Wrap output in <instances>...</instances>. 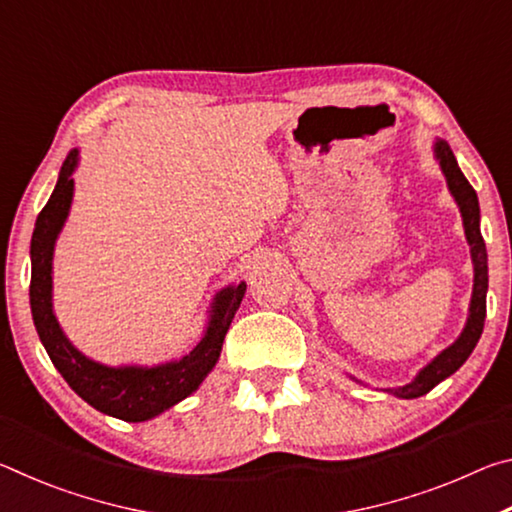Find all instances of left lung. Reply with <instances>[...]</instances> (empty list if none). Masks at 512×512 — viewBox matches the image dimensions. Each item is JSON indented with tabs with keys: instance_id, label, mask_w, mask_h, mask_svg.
I'll return each mask as SVG.
<instances>
[{
	"instance_id": "obj_1",
	"label": "left lung",
	"mask_w": 512,
	"mask_h": 512,
	"mask_svg": "<svg viewBox=\"0 0 512 512\" xmlns=\"http://www.w3.org/2000/svg\"><path fill=\"white\" fill-rule=\"evenodd\" d=\"M433 153H436V160L447 178L449 192H452L458 210H461V216H463L465 237H467V244H470L472 264H474V289H472V302H470V316H467V323L463 327L461 336H458L447 350L440 352L431 363H427V366H424L418 375H415V379L409 381V384L388 388V393L404 397V400H413V397L427 395L433 386H438L440 381L447 379L449 375H454V372L467 361V357H470L472 350L476 348V343H479L481 332H483V320H485L488 253H485V241L481 237V228H479V219H481L479 198H476L472 185L467 183L463 171L458 169V162L447 142L436 140V144H433Z\"/></svg>"
}]
</instances>
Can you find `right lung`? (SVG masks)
Listing matches in <instances>:
<instances>
[{
    "instance_id": "right-lung-1",
    "label": "right lung",
    "mask_w": 512,
    "mask_h": 512,
    "mask_svg": "<svg viewBox=\"0 0 512 512\" xmlns=\"http://www.w3.org/2000/svg\"><path fill=\"white\" fill-rule=\"evenodd\" d=\"M79 164V151H69L58 173L54 194L36 219L31 237V314L38 336L60 375L94 409L126 422L151 420L173 404L192 395L203 384L223 348V339L246 293V282L216 293L201 341L183 359L160 366H103L85 357L69 343L60 329L51 305V262L56 239L67 221L74 196L72 173Z\"/></svg>"
}]
</instances>
